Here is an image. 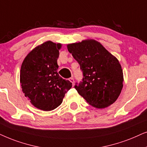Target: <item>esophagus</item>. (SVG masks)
<instances>
[{"instance_id": "esophagus-1", "label": "esophagus", "mask_w": 147, "mask_h": 147, "mask_svg": "<svg viewBox=\"0 0 147 147\" xmlns=\"http://www.w3.org/2000/svg\"><path fill=\"white\" fill-rule=\"evenodd\" d=\"M69 81L72 83V85H74V83H75V81H74L73 78H69Z\"/></svg>"}]
</instances>
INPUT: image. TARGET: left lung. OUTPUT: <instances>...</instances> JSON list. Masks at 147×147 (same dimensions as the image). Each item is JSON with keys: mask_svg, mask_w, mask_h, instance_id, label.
<instances>
[{"mask_svg": "<svg viewBox=\"0 0 147 147\" xmlns=\"http://www.w3.org/2000/svg\"><path fill=\"white\" fill-rule=\"evenodd\" d=\"M67 48L83 71V80L75 86L79 95L96 108L113 104L120 95L124 81L118 60L94 40L70 44Z\"/></svg>", "mask_w": 147, "mask_h": 147, "instance_id": "8db88e82", "label": "left lung"}]
</instances>
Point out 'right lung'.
Wrapping results in <instances>:
<instances>
[{
	"instance_id": "obj_1",
	"label": "right lung",
	"mask_w": 147,
	"mask_h": 147,
	"mask_svg": "<svg viewBox=\"0 0 147 147\" xmlns=\"http://www.w3.org/2000/svg\"><path fill=\"white\" fill-rule=\"evenodd\" d=\"M61 47V44L47 41L31 50L21 64L22 91L31 104L41 110L56 109L72 87V83L60 77L57 72Z\"/></svg>"
}]
</instances>
